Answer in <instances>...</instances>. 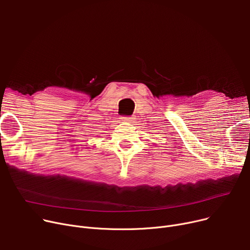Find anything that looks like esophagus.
Returning a JSON list of instances; mask_svg holds the SVG:
<instances>
[{
    "label": "esophagus",
    "instance_id": "obj_1",
    "mask_svg": "<svg viewBox=\"0 0 250 250\" xmlns=\"http://www.w3.org/2000/svg\"><path fill=\"white\" fill-rule=\"evenodd\" d=\"M122 120L125 121V122H133V117L132 116H122Z\"/></svg>",
    "mask_w": 250,
    "mask_h": 250
}]
</instances>
